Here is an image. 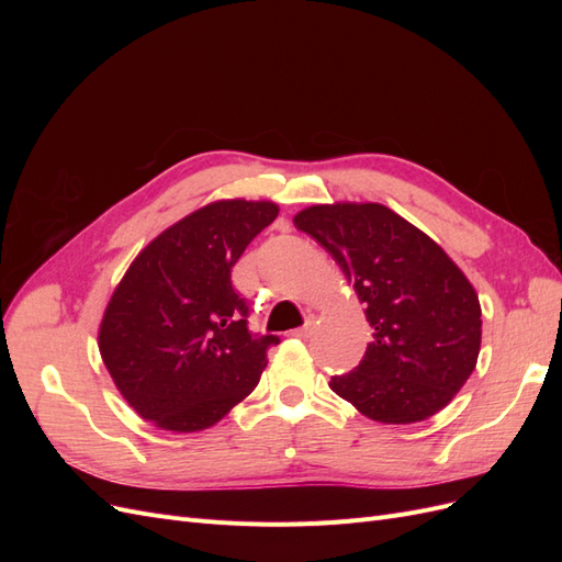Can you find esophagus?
<instances>
[{"instance_id": "1", "label": "esophagus", "mask_w": 562, "mask_h": 562, "mask_svg": "<svg viewBox=\"0 0 562 562\" xmlns=\"http://www.w3.org/2000/svg\"><path fill=\"white\" fill-rule=\"evenodd\" d=\"M312 330H314V328H312V323H304L302 328H295V330H293V335H295V337H300V339H307V337L312 335Z\"/></svg>"}]
</instances>
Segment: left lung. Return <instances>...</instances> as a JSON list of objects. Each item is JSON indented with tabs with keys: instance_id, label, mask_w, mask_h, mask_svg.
<instances>
[{
	"instance_id": "1",
	"label": "left lung",
	"mask_w": 562,
	"mask_h": 562,
	"mask_svg": "<svg viewBox=\"0 0 562 562\" xmlns=\"http://www.w3.org/2000/svg\"><path fill=\"white\" fill-rule=\"evenodd\" d=\"M293 225L333 255L372 328L363 361L330 380L335 394L382 424L443 411L481 353V302L464 271L382 203H316Z\"/></svg>"
}]
</instances>
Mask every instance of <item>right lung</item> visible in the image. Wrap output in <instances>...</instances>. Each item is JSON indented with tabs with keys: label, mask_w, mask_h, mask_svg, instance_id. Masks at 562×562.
<instances>
[{
	"label": "right lung",
	"mask_w": 562,
	"mask_h": 562,
	"mask_svg": "<svg viewBox=\"0 0 562 562\" xmlns=\"http://www.w3.org/2000/svg\"><path fill=\"white\" fill-rule=\"evenodd\" d=\"M277 215L274 201L206 203L151 239L116 283L98 349L119 394L157 429H209L258 386L279 337L248 333L232 267Z\"/></svg>",
	"instance_id": "add662e5"
}]
</instances>
